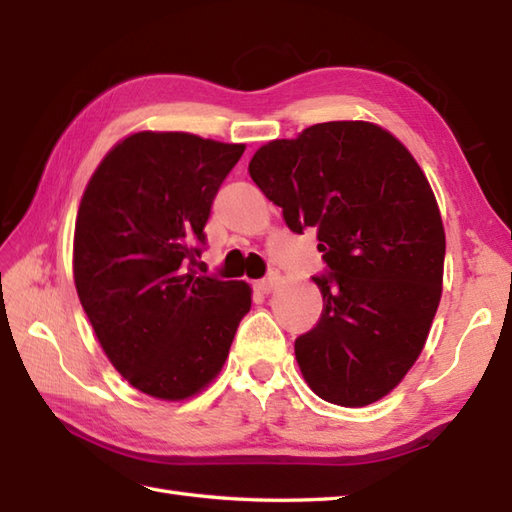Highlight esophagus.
Returning a JSON list of instances; mask_svg holds the SVG:
<instances>
[{
	"label": "esophagus",
	"instance_id": "esophagus-1",
	"mask_svg": "<svg viewBox=\"0 0 512 512\" xmlns=\"http://www.w3.org/2000/svg\"><path fill=\"white\" fill-rule=\"evenodd\" d=\"M279 273L277 270H273V273H268V277H264V279H259L257 284H255V288L259 290V292H264V295H268V292H273L275 290V286L279 284Z\"/></svg>",
	"mask_w": 512,
	"mask_h": 512
}]
</instances>
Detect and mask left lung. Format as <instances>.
I'll list each match as a JSON object with an SVG mask.
<instances>
[{
	"label": "left lung",
	"instance_id": "1",
	"mask_svg": "<svg viewBox=\"0 0 512 512\" xmlns=\"http://www.w3.org/2000/svg\"><path fill=\"white\" fill-rule=\"evenodd\" d=\"M248 173L292 233L317 228L319 323L295 341L319 398L365 407L416 363L442 297L444 226L409 149L365 121L319 123L255 151Z\"/></svg>",
	"mask_w": 512,
	"mask_h": 512
}]
</instances>
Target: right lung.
Here are the masks:
<instances>
[{
    "mask_svg": "<svg viewBox=\"0 0 512 512\" xmlns=\"http://www.w3.org/2000/svg\"><path fill=\"white\" fill-rule=\"evenodd\" d=\"M244 145L136 132L114 145L81 198L74 284L103 352L129 385L184 400L220 374L250 286L195 275L204 224Z\"/></svg>",
    "mask_w": 512,
    "mask_h": 512,
    "instance_id": "obj_1",
    "label": "right lung"
}]
</instances>
